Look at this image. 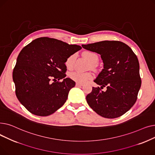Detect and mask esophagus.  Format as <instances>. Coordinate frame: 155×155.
Here are the masks:
<instances>
[{"instance_id":"34e87169","label":"esophagus","mask_w":155,"mask_h":155,"mask_svg":"<svg viewBox=\"0 0 155 155\" xmlns=\"http://www.w3.org/2000/svg\"><path fill=\"white\" fill-rule=\"evenodd\" d=\"M82 85H83L82 84H80V83H77L76 84V86H77V87H81V86H82Z\"/></svg>"}]
</instances>
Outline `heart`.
Masks as SVG:
<instances>
[{
	"label": "heart",
	"mask_w": 155,
	"mask_h": 155,
	"mask_svg": "<svg viewBox=\"0 0 155 155\" xmlns=\"http://www.w3.org/2000/svg\"><path fill=\"white\" fill-rule=\"evenodd\" d=\"M84 56L88 60L93 66H95L98 63L99 56L95 53L92 51H85L84 53ZM76 59L75 54H72L67 58L66 63V67L68 69L71 70L74 66L75 61ZM70 77L74 81L78 83H85L88 80H91L93 78V75L91 73L86 72L82 73L80 71H73L70 74Z\"/></svg>",
	"instance_id": "heart-1"
}]
</instances>
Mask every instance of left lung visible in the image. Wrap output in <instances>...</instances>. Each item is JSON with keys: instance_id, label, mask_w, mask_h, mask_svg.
I'll list each match as a JSON object with an SVG mask.
<instances>
[{"instance_id": "8db88e82", "label": "left lung", "mask_w": 155, "mask_h": 155, "mask_svg": "<svg viewBox=\"0 0 155 155\" xmlns=\"http://www.w3.org/2000/svg\"><path fill=\"white\" fill-rule=\"evenodd\" d=\"M88 51L101 54L104 69L94 80L102 89L92 87L86 97L88 104L102 117L123 116L135 104L141 85L140 64L131 48L118 41H103L82 45Z\"/></svg>"}]
</instances>
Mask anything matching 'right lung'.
<instances>
[{"label":"right lung","mask_w":155,"mask_h":155,"mask_svg":"<svg viewBox=\"0 0 155 155\" xmlns=\"http://www.w3.org/2000/svg\"><path fill=\"white\" fill-rule=\"evenodd\" d=\"M82 47L48 37L32 41L19 53L12 73L15 94L31 113L53 114L67 101L75 82L66 77L65 63ZM62 79V81H60Z\"/></svg>","instance_id":"1"}]
</instances>
